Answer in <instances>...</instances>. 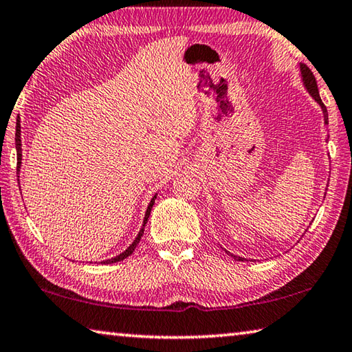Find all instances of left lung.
I'll return each instance as SVG.
<instances>
[{"instance_id":"obj_1","label":"left lung","mask_w":352,"mask_h":352,"mask_svg":"<svg viewBox=\"0 0 352 352\" xmlns=\"http://www.w3.org/2000/svg\"><path fill=\"white\" fill-rule=\"evenodd\" d=\"M300 76H302V82H304V86H305L307 91H309L310 96L315 98V102L321 106L322 116H324V124L327 125V124H329L327 109H326L324 103L321 102V97H320V92H318V86H316L315 76H314V74H311V70H310L309 67H307L305 64H300ZM226 252H227V250H226ZM228 254H230V252H228ZM230 255H232L235 260H238V261H243V260H244L243 256H238V255H233V254H230Z\"/></svg>"}]
</instances>
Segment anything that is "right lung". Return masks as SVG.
I'll list each match as a JSON object with an SVG mask.
<instances>
[{
  "label": "right lung",
  "mask_w": 352,
  "mask_h": 352,
  "mask_svg": "<svg viewBox=\"0 0 352 352\" xmlns=\"http://www.w3.org/2000/svg\"><path fill=\"white\" fill-rule=\"evenodd\" d=\"M20 119L16 120V126H15V148H16V170L20 169V166H21V131H20ZM155 199H156V194L153 196V199L150 200V204H148V206H147V211H146V216H144V224H142V228L141 230H139V233H138V236L135 238V241H133L130 246H128L124 252L122 254H119L117 256H114V258H109V260H103V261H100V263H106V265H109V263H116V261H120V260H125L128 255H131L133 254V250L136 249V246H138V243L141 241V236L144 235V227H146V224H147V221H148V216H150V211H152V206H153V204H155Z\"/></svg>",
  "instance_id": "add662e5"
}]
</instances>
